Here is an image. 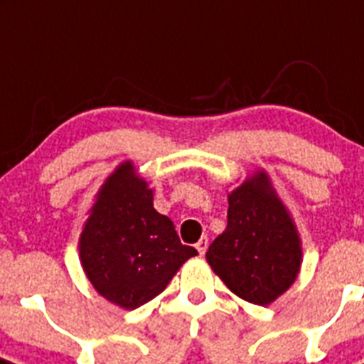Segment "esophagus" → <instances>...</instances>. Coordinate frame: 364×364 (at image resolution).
<instances>
[{
	"label": "esophagus",
	"instance_id": "1",
	"mask_svg": "<svg viewBox=\"0 0 364 364\" xmlns=\"http://www.w3.org/2000/svg\"><path fill=\"white\" fill-rule=\"evenodd\" d=\"M195 247H197L198 254L206 252V250H208V237H200V239H198V243L195 245Z\"/></svg>",
	"mask_w": 364,
	"mask_h": 364
}]
</instances>
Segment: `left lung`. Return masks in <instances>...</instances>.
I'll return each instance as SVG.
<instances>
[{
  "instance_id": "8db88e82",
  "label": "left lung",
  "mask_w": 364,
  "mask_h": 364,
  "mask_svg": "<svg viewBox=\"0 0 364 364\" xmlns=\"http://www.w3.org/2000/svg\"><path fill=\"white\" fill-rule=\"evenodd\" d=\"M206 259L232 293L257 306L291 287L302 259L300 239L263 173L232 191L228 225Z\"/></svg>"
}]
</instances>
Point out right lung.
I'll return each mask as SVG.
<instances>
[{
	"mask_svg": "<svg viewBox=\"0 0 364 364\" xmlns=\"http://www.w3.org/2000/svg\"><path fill=\"white\" fill-rule=\"evenodd\" d=\"M197 256L180 243L173 220L152 208V191L123 164L107 180L80 235V262L99 294L125 307L144 306Z\"/></svg>",
	"mask_w": 364,
	"mask_h": 364,
	"instance_id": "add662e5",
	"label": "right lung"
}]
</instances>
